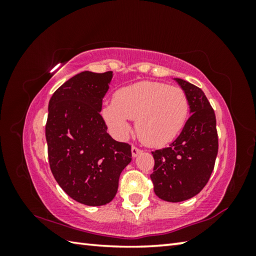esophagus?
I'll list each match as a JSON object with an SVG mask.
<instances>
[{
    "label": "esophagus",
    "instance_id": "esophagus-1",
    "mask_svg": "<svg viewBox=\"0 0 256 256\" xmlns=\"http://www.w3.org/2000/svg\"><path fill=\"white\" fill-rule=\"evenodd\" d=\"M142 152V150L140 148H138L136 146H132V156L133 157H136L138 154H140Z\"/></svg>",
    "mask_w": 256,
    "mask_h": 256
}]
</instances>
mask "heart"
<instances>
[{"mask_svg": "<svg viewBox=\"0 0 256 256\" xmlns=\"http://www.w3.org/2000/svg\"><path fill=\"white\" fill-rule=\"evenodd\" d=\"M188 99L183 89L162 82L141 81L118 89L114 100L102 108L112 131L124 136L130 120H136L138 138L146 144L159 146L174 140L188 115Z\"/></svg>", "mask_w": 256, "mask_h": 256, "instance_id": "1", "label": "heart"}]
</instances>
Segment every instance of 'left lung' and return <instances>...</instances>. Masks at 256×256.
I'll use <instances>...</instances> for the list:
<instances>
[{"label": "left lung", "instance_id": "obj_1", "mask_svg": "<svg viewBox=\"0 0 256 256\" xmlns=\"http://www.w3.org/2000/svg\"><path fill=\"white\" fill-rule=\"evenodd\" d=\"M188 99L192 115L170 146L152 151L150 175L156 196L168 202H180L196 196L206 185L218 154L216 115L204 92L190 82L175 79Z\"/></svg>", "mask_w": 256, "mask_h": 256}]
</instances>
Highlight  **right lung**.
Returning a JSON list of instances; mask_svg holds the SVG:
<instances>
[{
	"label": "right lung",
	"instance_id": "add662e5",
	"mask_svg": "<svg viewBox=\"0 0 256 256\" xmlns=\"http://www.w3.org/2000/svg\"><path fill=\"white\" fill-rule=\"evenodd\" d=\"M112 78V71L81 72L60 86L48 104L50 170L64 192L86 206L110 203L132 160L131 146L115 141L100 115Z\"/></svg>",
	"mask_w": 256,
	"mask_h": 256
}]
</instances>
